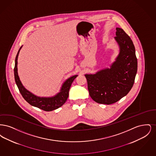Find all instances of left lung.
I'll return each mask as SVG.
<instances>
[{"label": "left lung", "instance_id": "1", "mask_svg": "<svg viewBox=\"0 0 156 156\" xmlns=\"http://www.w3.org/2000/svg\"><path fill=\"white\" fill-rule=\"evenodd\" d=\"M115 40L118 55L111 65L95 74H86L91 98L98 104H114L132 89L137 71V60L132 40L125 31L117 27Z\"/></svg>", "mask_w": 156, "mask_h": 156}]
</instances>
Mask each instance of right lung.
<instances>
[{
    "label": "right lung",
    "mask_w": 156,
    "mask_h": 156,
    "mask_svg": "<svg viewBox=\"0 0 156 156\" xmlns=\"http://www.w3.org/2000/svg\"><path fill=\"white\" fill-rule=\"evenodd\" d=\"M22 46L20 48L15 59L14 75L16 83L23 98L31 106L37 107L45 111H52L62 106L67 101L69 95V90L73 82L78 75H75L66 80L62 83L59 92L50 97H38L26 89L20 80L17 72V59L19 52Z\"/></svg>",
    "instance_id": "add662e5"
}]
</instances>
